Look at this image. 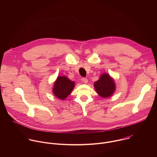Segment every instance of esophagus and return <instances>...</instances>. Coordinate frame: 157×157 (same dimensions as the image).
<instances>
[{
    "instance_id": "34e87169",
    "label": "esophagus",
    "mask_w": 157,
    "mask_h": 157,
    "mask_svg": "<svg viewBox=\"0 0 157 157\" xmlns=\"http://www.w3.org/2000/svg\"><path fill=\"white\" fill-rule=\"evenodd\" d=\"M82 82H84L85 84L87 83V82H88V79H87V78H83L82 79Z\"/></svg>"
}]
</instances>
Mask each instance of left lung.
<instances>
[{
  "instance_id": "obj_1",
  "label": "left lung",
  "mask_w": 157,
  "mask_h": 157,
  "mask_svg": "<svg viewBox=\"0 0 157 157\" xmlns=\"http://www.w3.org/2000/svg\"><path fill=\"white\" fill-rule=\"evenodd\" d=\"M94 87L98 94L102 98L111 96L116 90L114 79L107 73L101 75L99 79L94 82Z\"/></svg>"
}]
</instances>
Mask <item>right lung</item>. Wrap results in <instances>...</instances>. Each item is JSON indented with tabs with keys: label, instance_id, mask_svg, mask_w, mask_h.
<instances>
[{
	"label": "right lung",
	"instance_id": "add662e5",
	"mask_svg": "<svg viewBox=\"0 0 157 157\" xmlns=\"http://www.w3.org/2000/svg\"><path fill=\"white\" fill-rule=\"evenodd\" d=\"M75 84V82L64 76H58L54 82L53 93L56 98L64 100L71 94Z\"/></svg>",
	"mask_w": 157,
	"mask_h": 157
}]
</instances>
